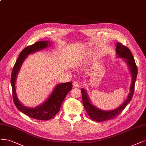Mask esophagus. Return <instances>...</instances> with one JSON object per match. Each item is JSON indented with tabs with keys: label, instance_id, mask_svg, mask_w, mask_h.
Segmentation results:
<instances>
[{
	"label": "esophagus",
	"instance_id": "1",
	"mask_svg": "<svg viewBox=\"0 0 146 146\" xmlns=\"http://www.w3.org/2000/svg\"><path fill=\"white\" fill-rule=\"evenodd\" d=\"M72 85L74 87H78L79 86V84L77 82H74L72 83Z\"/></svg>",
	"mask_w": 146,
	"mask_h": 146
}]
</instances>
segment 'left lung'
Returning a JSON list of instances; mask_svg holds the SVG:
<instances>
[{
  "instance_id": "1",
  "label": "left lung",
  "mask_w": 146,
  "mask_h": 146,
  "mask_svg": "<svg viewBox=\"0 0 146 146\" xmlns=\"http://www.w3.org/2000/svg\"><path fill=\"white\" fill-rule=\"evenodd\" d=\"M116 53L117 57L124 58L125 62L127 63V66L129 68L130 73L132 74V83L130 87V92L127 96V98L125 100L124 103L120 105L119 107L112 110H103L96 108L94 106L88 97L86 90L82 88L81 92L82 94L83 104L84 109L88 113L90 118L95 121L103 122L113 119L117 117L118 115L122 112V110L127 106L128 103L132 100L135 89V82L138 74V69L135 63L134 58L130 50L125 46H124L121 43H117L116 44Z\"/></svg>"
}]
</instances>
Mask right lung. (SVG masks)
I'll return each mask as SVG.
<instances>
[{
	"mask_svg": "<svg viewBox=\"0 0 146 146\" xmlns=\"http://www.w3.org/2000/svg\"><path fill=\"white\" fill-rule=\"evenodd\" d=\"M50 45L51 43L48 41H40L23 49L20 53L13 67L11 77L13 101L16 106L20 111L24 114L32 118L38 120H48L53 118L58 112L65 97L72 88V82L57 84L46 101L34 108L26 107L19 102L17 96L15 85H16L17 74L22 63L29 54L37 52L40 50L48 47Z\"/></svg>",
	"mask_w": 146,
	"mask_h": 146,
	"instance_id": "obj_1",
	"label": "right lung"
}]
</instances>
